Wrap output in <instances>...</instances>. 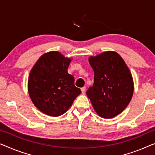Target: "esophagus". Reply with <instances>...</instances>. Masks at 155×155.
Segmentation results:
<instances>
[{
	"label": "esophagus",
	"mask_w": 155,
	"mask_h": 155,
	"mask_svg": "<svg viewBox=\"0 0 155 155\" xmlns=\"http://www.w3.org/2000/svg\"><path fill=\"white\" fill-rule=\"evenodd\" d=\"M86 86H84V87H82V88H81V93H83V94H84L85 92H86Z\"/></svg>",
	"instance_id": "esophagus-1"
}]
</instances>
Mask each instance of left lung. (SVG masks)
<instances>
[{
  "label": "left lung",
  "mask_w": 155,
  "mask_h": 155,
  "mask_svg": "<svg viewBox=\"0 0 155 155\" xmlns=\"http://www.w3.org/2000/svg\"><path fill=\"white\" fill-rule=\"evenodd\" d=\"M94 71L93 86L86 95L100 117L111 119L123 111L134 93V81L130 70L121 57L107 51L89 58Z\"/></svg>",
  "instance_id": "obj_1"
}]
</instances>
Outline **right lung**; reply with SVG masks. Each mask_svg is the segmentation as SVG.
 Segmentation results:
<instances>
[{
	"label": "right lung",
	"mask_w": 155,
	"mask_h": 155,
	"mask_svg": "<svg viewBox=\"0 0 155 155\" xmlns=\"http://www.w3.org/2000/svg\"><path fill=\"white\" fill-rule=\"evenodd\" d=\"M70 62V59L59 52L51 51L41 56L30 72V97L34 105L45 114H63L81 93L74 86V78L67 72Z\"/></svg>",
	"instance_id": "right-lung-1"
}]
</instances>
